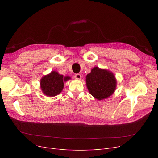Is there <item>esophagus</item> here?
I'll return each instance as SVG.
<instances>
[{
	"instance_id": "obj_1",
	"label": "esophagus",
	"mask_w": 158,
	"mask_h": 158,
	"mask_svg": "<svg viewBox=\"0 0 158 158\" xmlns=\"http://www.w3.org/2000/svg\"><path fill=\"white\" fill-rule=\"evenodd\" d=\"M75 78L77 79H81V75L80 73H76V75H75Z\"/></svg>"
}]
</instances>
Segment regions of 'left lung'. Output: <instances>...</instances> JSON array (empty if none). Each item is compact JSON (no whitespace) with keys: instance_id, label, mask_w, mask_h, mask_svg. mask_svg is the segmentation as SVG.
Instances as JSON below:
<instances>
[{"instance_id":"8db88e82","label":"left lung","mask_w":158,"mask_h":158,"mask_svg":"<svg viewBox=\"0 0 158 158\" xmlns=\"http://www.w3.org/2000/svg\"><path fill=\"white\" fill-rule=\"evenodd\" d=\"M86 78L89 94L98 100L109 97L114 92L117 82L114 75L108 70L94 67Z\"/></svg>"}]
</instances>
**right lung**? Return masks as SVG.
Instances as JSON below:
<instances>
[{
  "mask_svg": "<svg viewBox=\"0 0 158 158\" xmlns=\"http://www.w3.org/2000/svg\"><path fill=\"white\" fill-rule=\"evenodd\" d=\"M70 79V77L69 76L64 77L57 72L52 71L41 79V90L47 96H56L61 92L64 86V82Z\"/></svg>",
  "mask_w": 158,
  "mask_h": 158,
  "instance_id": "right-lung-1",
  "label": "right lung"
}]
</instances>
